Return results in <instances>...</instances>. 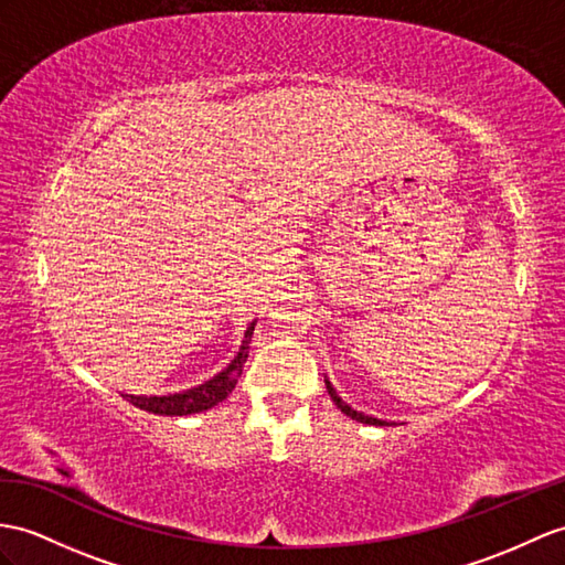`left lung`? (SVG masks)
<instances>
[{"label": "left lung", "mask_w": 565, "mask_h": 565, "mask_svg": "<svg viewBox=\"0 0 565 565\" xmlns=\"http://www.w3.org/2000/svg\"><path fill=\"white\" fill-rule=\"evenodd\" d=\"M326 388H328V395H330V401H333L338 407H340V412H345V415L350 417V419H356V422H362V424H374V426H386V422H381V419H376V417H369V415H362V412H356V409H352L348 403H342V397L335 393V388L330 386V381L326 379Z\"/></svg>", "instance_id": "obj_1"}]
</instances>
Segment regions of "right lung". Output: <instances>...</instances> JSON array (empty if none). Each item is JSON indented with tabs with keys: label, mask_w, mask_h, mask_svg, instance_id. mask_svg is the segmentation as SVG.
<instances>
[{
	"label": "right lung",
	"mask_w": 565,
	"mask_h": 565,
	"mask_svg": "<svg viewBox=\"0 0 565 565\" xmlns=\"http://www.w3.org/2000/svg\"><path fill=\"white\" fill-rule=\"evenodd\" d=\"M254 326H256V321L246 326L244 340L239 345V352L235 354V360H232L223 371H217L213 379L201 383V386L174 393V395H150V397L148 395H124V397H127L134 407L153 412V415H164V417L196 415V412L215 407L217 403H223L225 397L237 386V379L242 376L246 356H249Z\"/></svg>",
	"instance_id": "obj_1"
}]
</instances>
